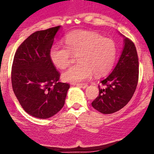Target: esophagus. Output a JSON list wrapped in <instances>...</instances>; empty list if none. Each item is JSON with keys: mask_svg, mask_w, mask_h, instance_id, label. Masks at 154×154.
<instances>
[{"mask_svg": "<svg viewBox=\"0 0 154 154\" xmlns=\"http://www.w3.org/2000/svg\"><path fill=\"white\" fill-rule=\"evenodd\" d=\"M77 86L80 87V88H86L88 87V85L87 84H77Z\"/></svg>", "mask_w": 154, "mask_h": 154, "instance_id": "1", "label": "esophagus"}]
</instances>
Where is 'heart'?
Here are the masks:
<instances>
[{"label": "heart", "instance_id": "1", "mask_svg": "<svg viewBox=\"0 0 154 154\" xmlns=\"http://www.w3.org/2000/svg\"><path fill=\"white\" fill-rule=\"evenodd\" d=\"M66 45L57 43L49 51L51 61L56 67L65 68L71 63V54H77V64L63 73L66 82L82 83L93 73L101 76L111 71L117 55L114 42L100 34L88 30H76L66 35Z\"/></svg>", "mask_w": 154, "mask_h": 154}]
</instances>
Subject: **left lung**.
I'll list each match as a JSON object with an SVG mask.
<instances>
[{"label":"left lung","instance_id":"1","mask_svg":"<svg viewBox=\"0 0 154 154\" xmlns=\"http://www.w3.org/2000/svg\"><path fill=\"white\" fill-rule=\"evenodd\" d=\"M122 36L124 47L117 65L100 82L106 88H99L98 97L91 103V106L103 114H112L125 106L137 86L139 60L136 48L131 40Z\"/></svg>","mask_w":154,"mask_h":154}]
</instances>
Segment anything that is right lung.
Listing matches in <instances>:
<instances>
[{
  "label": "right lung",
  "instance_id": "1",
  "mask_svg": "<svg viewBox=\"0 0 154 154\" xmlns=\"http://www.w3.org/2000/svg\"><path fill=\"white\" fill-rule=\"evenodd\" d=\"M61 26L31 34L19 46L12 68L14 93L24 111L33 117L54 116L65 104L69 84L59 82L60 73L49 51Z\"/></svg>",
  "mask_w": 154,
  "mask_h": 154
}]
</instances>
